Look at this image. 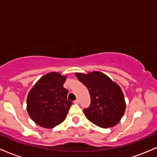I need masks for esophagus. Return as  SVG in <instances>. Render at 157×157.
<instances>
[{"label":"esophagus","mask_w":157,"mask_h":157,"mask_svg":"<svg viewBox=\"0 0 157 157\" xmlns=\"http://www.w3.org/2000/svg\"><path fill=\"white\" fill-rule=\"evenodd\" d=\"M75 104H77V105H78V104L80 103V100H79L78 99H77V100L75 101Z\"/></svg>","instance_id":"obj_1"}]
</instances>
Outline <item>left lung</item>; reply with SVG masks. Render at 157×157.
Returning a JSON list of instances; mask_svg holds the SVG:
<instances>
[{"label": "left lung", "mask_w": 157, "mask_h": 157, "mask_svg": "<svg viewBox=\"0 0 157 157\" xmlns=\"http://www.w3.org/2000/svg\"><path fill=\"white\" fill-rule=\"evenodd\" d=\"M89 89L91 104L83 109L86 118L99 127L108 128L120 122L125 111L123 92L117 83L100 71L75 73Z\"/></svg>", "instance_id": "8db88e82"}]
</instances>
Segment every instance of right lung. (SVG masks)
<instances>
[{"mask_svg": "<svg viewBox=\"0 0 157 157\" xmlns=\"http://www.w3.org/2000/svg\"><path fill=\"white\" fill-rule=\"evenodd\" d=\"M66 75L49 72L37 81L28 94L26 109L37 125L52 128L66 118L72 102L67 100L68 91L63 87Z\"/></svg>", "mask_w": 157, "mask_h": 157, "instance_id": "obj_1", "label": "right lung"}]
</instances>
